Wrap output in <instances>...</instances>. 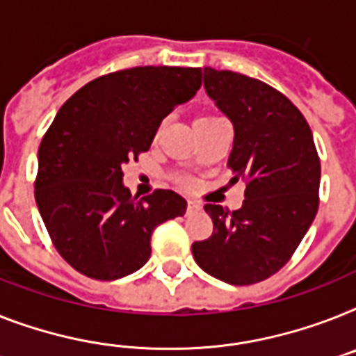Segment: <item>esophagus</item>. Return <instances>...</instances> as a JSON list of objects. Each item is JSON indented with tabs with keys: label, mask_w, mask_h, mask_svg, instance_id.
I'll list each match as a JSON object with an SVG mask.
<instances>
[{
	"label": "esophagus",
	"mask_w": 356,
	"mask_h": 356,
	"mask_svg": "<svg viewBox=\"0 0 356 356\" xmlns=\"http://www.w3.org/2000/svg\"><path fill=\"white\" fill-rule=\"evenodd\" d=\"M202 207H200V204H196V202H193V200H189V204H187V213H196V211H200Z\"/></svg>",
	"instance_id": "obj_1"
}]
</instances>
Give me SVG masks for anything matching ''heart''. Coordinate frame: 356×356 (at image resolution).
<instances>
[{"mask_svg":"<svg viewBox=\"0 0 356 356\" xmlns=\"http://www.w3.org/2000/svg\"><path fill=\"white\" fill-rule=\"evenodd\" d=\"M204 118H205V116H204Z\"/></svg>","mask_w":356,"mask_h":356,"instance_id":"heart-1","label":"heart"}]
</instances>
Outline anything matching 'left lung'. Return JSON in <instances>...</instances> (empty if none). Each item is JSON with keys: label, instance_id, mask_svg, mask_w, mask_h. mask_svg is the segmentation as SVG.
<instances>
[{"label": "left lung", "instance_id": "obj_1", "mask_svg": "<svg viewBox=\"0 0 356 356\" xmlns=\"http://www.w3.org/2000/svg\"><path fill=\"white\" fill-rule=\"evenodd\" d=\"M205 92L234 129L227 167L245 181L233 213L205 204L213 234L193 243L207 275L231 286L257 284L284 267L318 211L320 160L302 113L260 79L204 67Z\"/></svg>", "mask_w": 356, "mask_h": 356}]
</instances>
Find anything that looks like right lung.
I'll return each instance as SVG.
<instances>
[{"label":"right lung","instance_id":"add662e5","mask_svg":"<svg viewBox=\"0 0 356 356\" xmlns=\"http://www.w3.org/2000/svg\"><path fill=\"white\" fill-rule=\"evenodd\" d=\"M202 69L134 67L92 79L56 114L38 151V209L52 242L76 271L118 280L151 257L152 231L184 216L187 202L158 189L142 200L122 167L149 151L161 120L189 102Z\"/></svg>","mask_w":356,"mask_h":356}]
</instances>
